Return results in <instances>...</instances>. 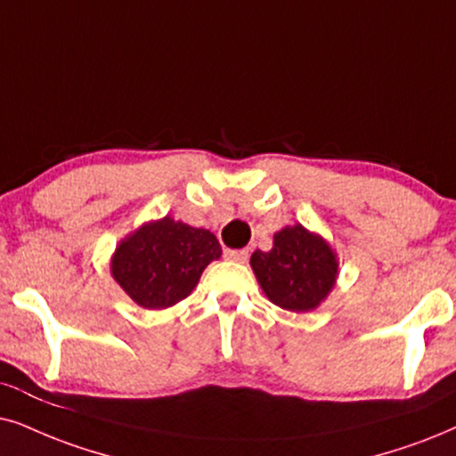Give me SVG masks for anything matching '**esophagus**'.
<instances>
[{
    "mask_svg": "<svg viewBox=\"0 0 456 456\" xmlns=\"http://www.w3.org/2000/svg\"><path fill=\"white\" fill-rule=\"evenodd\" d=\"M224 258L235 263H246L248 261V250H224Z\"/></svg>",
    "mask_w": 456,
    "mask_h": 456,
    "instance_id": "obj_1",
    "label": "esophagus"
}]
</instances>
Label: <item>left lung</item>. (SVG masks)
<instances>
[{
    "label": "left lung",
    "mask_w": 456,
    "mask_h": 456,
    "mask_svg": "<svg viewBox=\"0 0 456 456\" xmlns=\"http://www.w3.org/2000/svg\"><path fill=\"white\" fill-rule=\"evenodd\" d=\"M250 267L265 297L295 314L318 309L338 280L337 250L301 223L273 233L269 252H252Z\"/></svg>",
    "instance_id": "8db88e82"
}]
</instances>
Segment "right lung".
Wrapping results in <instances>:
<instances>
[{
  "label": "right lung",
  "mask_w": 456,
  "mask_h": 456,
  "mask_svg": "<svg viewBox=\"0 0 456 456\" xmlns=\"http://www.w3.org/2000/svg\"><path fill=\"white\" fill-rule=\"evenodd\" d=\"M221 255L215 233L166 215L126 235L109 269L138 307L158 311L191 295L204 269Z\"/></svg>",
  "instance_id": "obj_1"
}]
</instances>
